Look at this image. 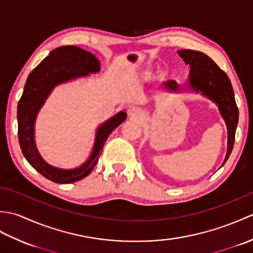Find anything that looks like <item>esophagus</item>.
I'll use <instances>...</instances> for the list:
<instances>
[{
  "label": "esophagus",
  "instance_id": "esophagus-1",
  "mask_svg": "<svg viewBox=\"0 0 253 253\" xmlns=\"http://www.w3.org/2000/svg\"><path fill=\"white\" fill-rule=\"evenodd\" d=\"M137 112H138V111H137L136 109H131V110L129 111V114H130V115H136Z\"/></svg>",
  "mask_w": 253,
  "mask_h": 253
}]
</instances>
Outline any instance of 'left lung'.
<instances>
[{
  "label": "left lung",
  "instance_id": "obj_1",
  "mask_svg": "<svg viewBox=\"0 0 253 253\" xmlns=\"http://www.w3.org/2000/svg\"><path fill=\"white\" fill-rule=\"evenodd\" d=\"M179 56L190 66L188 85L196 92H201L207 98L215 102L221 112L228 131V146L226 158L223 165L233 151L235 133L238 123V107L236 104L232 84L226 73L219 68L212 58L202 52L193 50H180ZM166 88L173 91L179 89L175 80L164 83Z\"/></svg>",
  "mask_w": 253,
  "mask_h": 253
}]
</instances>
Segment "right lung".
<instances>
[{
	"label": "right lung",
	"mask_w": 253,
	"mask_h": 253,
	"mask_svg": "<svg viewBox=\"0 0 253 253\" xmlns=\"http://www.w3.org/2000/svg\"><path fill=\"white\" fill-rule=\"evenodd\" d=\"M99 71L100 62L92 53L75 45H64L51 51L27 78L17 106L20 149L32 168L56 184H72L87 177L96 165L106 139L126 120L127 114L122 111L98 127L92 153L88 161L77 169H62L47 164L38 152L35 143V123L38 112L55 85Z\"/></svg>",
	"instance_id": "obj_1"
}]
</instances>
